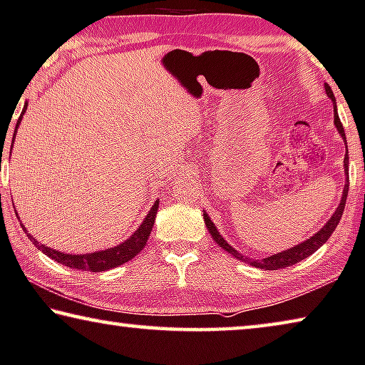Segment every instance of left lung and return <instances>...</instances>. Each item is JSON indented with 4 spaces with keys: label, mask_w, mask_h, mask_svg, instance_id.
Listing matches in <instances>:
<instances>
[{
    "label": "left lung",
    "mask_w": 365,
    "mask_h": 365,
    "mask_svg": "<svg viewBox=\"0 0 365 365\" xmlns=\"http://www.w3.org/2000/svg\"><path fill=\"white\" fill-rule=\"evenodd\" d=\"M326 88V93L331 98V101H333V110H334V126L338 129V133L341 134V138L344 139L346 143V134H344V128H342L341 124V119H339V114H338V108H336V98L333 95V90H331L329 85L324 86ZM347 144V143H346ZM347 164H349V157H347V152H346V157H344V170L347 173ZM347 192H349V177L346 178V185H344V190H342V197H341V203L336 211L333 213V216L329 217L328 222L319 230L317 235H313L307 241L298 244L295 247H290V249H285V251H282L279 254H274V255H269V257H265L262 260H254V259H249L246 255L239 254L235 247L230 246L225 241V237L220 235V231L216 230V226L213 225V221L210 220L208 213H205L203 211V217H205V225L208 227L211 237H213V241L216 244H220V247L225 249L226 252H230L231 255H235L236 259L242 260V262H247L254 265V267L257 269H265V270H279V269H285V267H290V265L300 262V260L307 259L308 255H312L314 251H318L319 247L323 246V244L328 241L329 236L333 235V231L336 230V226L339 225V220L342 216V211H344V206H346V200H347Z\"/></svg>",
    "instance_id": "left-lung-1"
}]
</instances>
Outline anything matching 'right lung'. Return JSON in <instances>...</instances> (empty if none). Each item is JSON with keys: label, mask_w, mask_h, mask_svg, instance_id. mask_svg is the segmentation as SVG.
<instances>
[{"label": "right lung", "mask_w": 365, "mask_h": 365, "mask_svg": "<svg viewBox=\"0 0 365 365\" xmlns=\"http://www.w3.org/2000/svg\"><path fill=\"white\" fill-rule=\"evenodd\" d=\"M26 108H27V103L23 108V113H21L18 123H16L14 135H16V133H18L19 123H21V119H23V114L26 113ZM13 143H14V139H13ZM157 210H159V201H155L154 206H152L150 211L148 213V216L144 217L143 222H140V226L135 230L133 236L126 239V241L118 244V246H114V247L105 249V251H96L91 254H63L61 251H56V249L43 246V244H39L34 237L29 235V232L26 231L24 226H23V230L26 231L27 237L34 242V246L39 249V251L46 254L47 257L57 260L58 264H63V265H67V267L78 269V270L103 272V270H110V269L118 267V265H121L124 262H128V260L135 257V255L143 251L145 244H148L152 226H154V222H155Z\"/></svg>", "instance_id": "add662e5"}]
</instances>
